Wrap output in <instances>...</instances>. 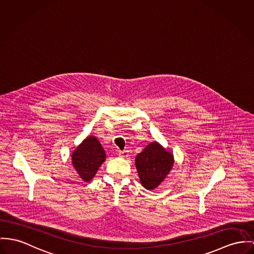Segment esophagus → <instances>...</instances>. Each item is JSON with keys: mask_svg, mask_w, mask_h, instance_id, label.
Returning <instances> with one entry per match:
<instances>
[{"mask_svg": "<svg viewBox=\"0 0 254 254\" xmlns=\"http://www.w3.org/2000/svg\"><path fill=\"white\" fill-rule=\"evenodd\" d=\"M119 155L122 157H127V156H128V151H121L119 153Z\"/></svg>", "mask_w": 254, "mask_h": 254, "instance_id": "esophagus-1", "label": "esophagus"}]
</instances>
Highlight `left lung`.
Wrapping results in <instances>:
<instances>
[{"label":"left lung","instance_id":"8db88e82","mask_svg":"<svg viewBox=\"0 0 254 254\" xmlns=\"http://www.w3.org/2000/svg\"><path fill=\"white\" fill-rule=\"evenodd\" d=\"M174 157L157 142L150 143L135 158L137 172L146 190H155L169 174Z\"/></svg>","mask_w":254,"mask_h":254}]
</instances>
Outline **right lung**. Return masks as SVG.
I'll return each mask as SVG.
<instances>
[{
    "label": "right lung",
    "instance_id": "right-lung-1",
    "mask_svg": "<svg viewBox=\"0 0 254 254\" xmlns=\"http://www.w3.org/2000/svg\"><path fill=\"white\" fill-rule=\"evenodd\" d=\"M106 158L105 152L95 136L87 137L71 155L72 165L84 182H90Z\"/></svg>",
    "mask_w": 254,
    "mask_h": 254
}]
</instances>
